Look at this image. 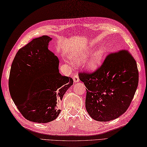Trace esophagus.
<instances>
[{
    "label": "esophagus",
    "instance_id": "obj_1",
    "mask_svg": "<svg viewBox=\"0 0 147 147\" xmlns=\"http://www.w3.org/2000/svg\"><path fill=\"white\" fill-rule=\"evenodd\" d=\"M73 79H74V82H79V77L78 76V74H75V75L74 76Z\"/></svg>",
    "mask_w": 147,
    "mask_h": 147
}]
</instances>
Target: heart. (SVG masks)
Masks as SVG:
<instances>
[{
    "label": "heart",
    "instance_id": "b5f03b06",
    "mask_svg": "<svg viewBox=\"0 0 147 147\" xmlns=\"http://www.w3.org/2000/svg\"><path fill=\"white\" fill-rule=\"evenodd\" d=\"M89 51L79 52L75 55H73L70 57L73 61L77 64L83 63L90 54ZM105 55L104 50L100 49L95 52L93 57L88 63V67L90 70H95L97 69L102 62Z\"/></svg>",
    "mask_w": 147,
    "mask_h": 147
}]
</instances>
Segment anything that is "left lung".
<instances>
[{
	"label": "left lung",
	"instance_id": "1",
	"mask_svg": "<svg viewBox=\"0 0 147 147\" xmlns=\"http://www.w3.org/2000/svg\"><path fill=\"white\" fill-rule=\"evenodd\" d=\"M78 75L86 88V108L99 122H108L125 113L139 82L137 63L125 49L109 53L94 72L83 70Z\"/></svg>",
	"mask_w": 147,
	"mask_h": 147
}]
</instances>
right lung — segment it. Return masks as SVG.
Returning <instances> with one entry per match:
<instances>
[{"mask_svg": "<svg viewBox=\"0 0 147 147\" xmlns=\"http://www.w3.org/2000/svg\"><path fill=\"white\" fill-rule=\"evenodd\" d=\"M51 39L44 35L20 49L10 70L11 97L24 117L33 122L47 123L56 119L61 112L58 105L74 83L71 77L59 73V60L48 49ZM27 76L39 79L41 85L23 95L20 90V81Z\"/></svg>", "mask_w": 147, "mask_h": 147, "instance_id": "add662e5", "label": "right lung"}]
</instances>
